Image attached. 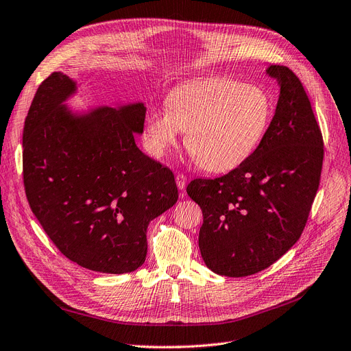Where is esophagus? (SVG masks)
Instances as JSON below:
<instances>
[{
  "label": "esophagus",
  "instance_id": "1",
  "mask_svg": "<svg viewBox=\"0 0 351 351\" xmlns=\"http://www.w3.org/2000/svg\"><path fill=\"white\" fill-rule=\"evenodd\" d=\"M176 185L180 191H184L186 188V176L182 175V173H178L176 175Z\"/></svg>",
  "mask_w": 351,
  "mask_h": 351
}]
</instances>
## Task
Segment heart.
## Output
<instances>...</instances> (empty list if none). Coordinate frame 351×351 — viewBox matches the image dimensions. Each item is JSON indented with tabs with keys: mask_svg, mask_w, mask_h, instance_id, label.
<instances>
[{
	"mask_svg": "<svg viewBox=\"0 0 351 351\" xmlns=\"http://www.w3.org/2000/svg\"><path fill=\"white\" fill-rule=\"evenodd\" d=\"M167 109L145 119V146L155 158L166 155L182 132L186 147L208 172L232 171L264 141L272 117L267 91L231 79H205L175 88Z\"/></svg>",
	"mask_w": 351,
	"mask_h": 351,
	"instance_id": "b5f03b06",
	"label": "heart"
}]
</instances>
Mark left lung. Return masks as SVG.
<instances>
[{
	"mask_svg": "<svg viewBox=\"0 0 351 351\" xmlns=\"http://www.w3.org/2000/svg\"><path fill=\"white\" fill-rule=\"evenodd\" d=\"M280 95L264 141L237 169L195 179L188 195L201 206L199 250L206 267L225 277L260 272L301 237L323 166V136L300 79L269 64Z\"/></svg>",
	"mask_w": 351,
	"mask_h": 351,
	"instance_id": "1",
	"label": "left lung"
}]
</instances>
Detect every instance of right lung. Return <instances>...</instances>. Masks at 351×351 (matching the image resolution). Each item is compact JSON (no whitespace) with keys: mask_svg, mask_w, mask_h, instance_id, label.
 <instances>
[{"mask_svg":"<svg viewBox=\"0 0 351 351\" xmlns=\"http://www.w3.org/2000/svg\"><path fill=\"white\" fill-rule=\"evenodd\" d=\"M80 86L62 71L40 84L23 133L25 195L70 261L132 272L146 260L149 222L178 201L175 178L136 146L143 101L73 110Z\"/></svg>","mask_w":351,"mask_h":351,"instance_id":"obj_1","label":"right lung"}]
</instances>
